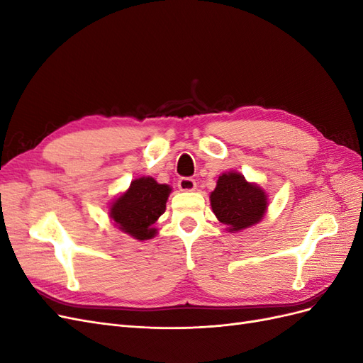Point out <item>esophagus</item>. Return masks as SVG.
<instances>
[{"label": "esophagus", "instance_id": "esophagus-1", "mask_svg": "<svg viewBox=\"0 0 363 363\" xmlns=\"http://www.w3.org/2000/svg\"><path fill=\"white\" fill-rule=\"evenodd\" d=\"M179 189L183 192H192L196 189V183L194 179L189 177H182L179 180Z\"/></svg>", "mask_w": 363, "mask_h": 363}]
</instances>
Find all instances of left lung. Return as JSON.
<instances>
[{
    "label": "left lung",
    "mask_w": 363,
    "mask_h": 363,
    "mask_svg": "<svg viewBox=\"0 0 363 363\" xmlns=\"http://www.w3.org/2000/svg\"><path fill=\"white\" fill-rule=\"evenodd\" d=\"M268 194L238 171L219 175L211 192V206L219 223L230 233L242 232L259 224L268 211Z\"/></svg>",
    "instance_id": "obj_1"
}]
</instances>
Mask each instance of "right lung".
<instances>
[{
	"instance_id": "1",
	"label": "right lung",
	"mask_w": 363,
	"mask_h": 363,
	"mask_svg": "<svg viewBox=\"0 0 363 363\" xmlns=\"http://www.w3.org/2000/svg\"><path fill=\"white\" fill-rule=\"evenodd\" d=\"M171 192L169 184H160L152 177H139L111 203L108 216L123 233L138 240L151 239L159 233L155 224L167 208Z\"/></svg>"
}]
</instances>
